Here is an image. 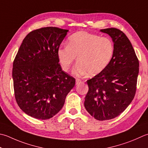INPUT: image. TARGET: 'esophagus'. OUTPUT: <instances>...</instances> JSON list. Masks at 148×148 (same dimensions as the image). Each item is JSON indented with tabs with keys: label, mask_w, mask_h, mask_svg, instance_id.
I'll return each mask as SVG.
<instances>
[{
	"label": "esophagus",
	"mask_w": 148,
	"mask_h": 148,
	"mask_svg": "<svg viewBox=\"0 0 148 148\" xmlns=\"http://www.w3.org/2000/svg\"><path fill=\"white\" fill-rule=\"evenodd\" d=\"M81 83H82V80L79 79H76V85H79V84H80Z\"/></svg>",
	"instance_id": "34e87169"
}]
</instances>
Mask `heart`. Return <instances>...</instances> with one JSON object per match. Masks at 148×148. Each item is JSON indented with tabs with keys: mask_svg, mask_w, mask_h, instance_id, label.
I'll list each match as a JSON object with an SVG mask.
<instances>
[{
	"mask_svg": "<svg viewBox=\"0 0 148 148\" xmlns=\"http://www.w3.org/2000/svg\"><path fill=\"white\" fill-rule=\"evenodd\" d=\"M114 53V45L110 38L79 31L69 37L67 45L58 49V57L62 69L68 71L77 56L74 73L76 76L88 73L95 76L108 66Z\"/></svg>",
	"mask_w": 148,
	"mask_h": 148,
	"instance_id": "1",
	"label": "heart"
}]
</instances>
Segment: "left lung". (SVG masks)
<instances>
[{"label": "left lung", "instance_id": "1", "mask_svg": "<svg viewBox=\"0 0 148 148\" xmlns=\"http://www.w3.org/2000/svg\"><path fill=\"white\" fill-rule=\"evenodd\" d=\"M100 31L111 37L114 53L105 70L86 82L89 89L84 106L95 119L105 121L119 115L134 99L139 63L123 32L115 28Z\"/></svg>", "mask_w": 148, "mask_h": 148}]
</instances>
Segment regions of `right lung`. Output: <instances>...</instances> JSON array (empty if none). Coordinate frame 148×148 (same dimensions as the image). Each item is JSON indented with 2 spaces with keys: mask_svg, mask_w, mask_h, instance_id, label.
Instances as JSON below:
<instances>
[{
  "mask_svg": "<svg viewBox=\"0 0 148 148\" xmlns=\"http://www.w3.org/2000/svg\"><path fill=\"white\" fill-rule=\"evenodd\" d=\"M69 30L47 27L23 40L13 62L14 96L20 109L38 119H49L64 105L76 80L62 71L58 50Z\"/></svg>",
  "mask_w": 148,
  "mask_h": 148,
  "instance_id": "obj_1",
  "label": "right lung"
}]
</instances>
